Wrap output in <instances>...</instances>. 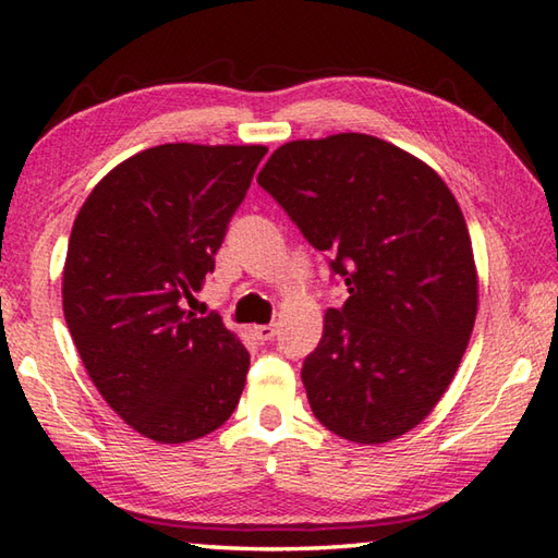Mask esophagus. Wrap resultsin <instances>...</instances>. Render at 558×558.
<instances>
[{
  "instance_id": "34e87169",
  "label": "esophagus",
  "mask_w": 558,
  "mask_h": 558,
  "mask_svg": "<svg viewBox=\"0 0 558 558\" xmlns=\"http://www.w3.org/2000/svg\"><path fill=\"white\" fill-rule=\"evenodd\" d=\"M251 332L258 339V342H268V339L278 335V327L276 325H256V327H251Z\"/></svg>"
}]
</instances>
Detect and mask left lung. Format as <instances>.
I'll return each mask as SVG.
<instances>
[{"label": "left lung", "instance_id": "1", "mask_svg": "<svg viewBox=\"0 0 558 558\" xmlns=\"http://www.w3.org/2000/svg\"><path fill=\"white\" fill-rule=\"evenodd\" d=\"M258 184L349 292L300 372L315 418L364 446L403 436L446 393L477 315L456 196L421 159L362 132L278 147Z\"/></svg>", "mask_w": 558, "mask_h": 558}]
</instances>
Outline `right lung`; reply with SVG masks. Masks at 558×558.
<instances>
[{
	"mask_svg": "<svg viewBox=\"0 0 558 558\" xmlns=\"http://www.w3.org/2000/svg\"><path fill=\"white\" fill-rule=\"evenodd\" d=\"M263 145L149 147L100 179L75 216L63 315L83 366L128 426L186 442L229 421L251 356L211 313H186Z\"/></svg>",
	"mask_w": 558,
	"mask_h": 558,
	"instance_id": "add662e5",
	"label": "right lung"
}]
</instances>
